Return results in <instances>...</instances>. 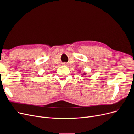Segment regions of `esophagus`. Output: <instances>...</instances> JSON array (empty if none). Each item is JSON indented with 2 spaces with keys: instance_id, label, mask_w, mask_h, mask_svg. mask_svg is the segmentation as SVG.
<instances>
[{
  "instance_id": "esophagus-1",
  "label": "esophagus",
  "mask_w": 134,
  "mask_h": 134,
  "mask_svg": "<svg viewBox=\"0 0 134 134\" xmlns=\"http://www.w3.org/2000/svg\"><path fill=\"white\" fill-rule=\"evenodd\" d=\"M63 65H67V64H66V63H63Z\"/></svg>"
}]
</instances>
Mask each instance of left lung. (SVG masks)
I'll use <instances>...</instances> for the list:
<instances>
[{
    "label": "left lung",
    "mask_w": 134,
    "mask_h": 134,
    "mask_svg": "<svg viewBox=\"0 0 134 134\" xmlns=\"http://www.w3.org/2000/svg\"><path fill=\"white\" fill-rule=\"evenodd\" d=\"M86 75V74H85V73H84V74H83V75H82V76H84V75Z\"/></svg>",
    "instance_id": "obj_1"
}]
</instances>
